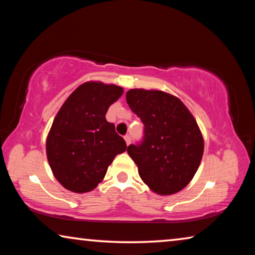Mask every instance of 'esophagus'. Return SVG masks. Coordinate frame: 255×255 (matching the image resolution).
Returning <instances> with one entry per match:
<instances>
[{
    "instance_id": "obj_1",
    "label": "esophagus",
    "mask_w": 255,
    "mask_h": 255,
    "mask_svg": "<svg viewBox=\"0 0 255 255\" xmlns=\"http://www.w3.org/2000/svg\"><path fill=\"white\" fill-rule=\"evenodd\" d=\"M125 141H126V144H127V146L130 144V141H131V139H130V136L129 135H126L125 136Z\"/></svg>"
}]
</instances>
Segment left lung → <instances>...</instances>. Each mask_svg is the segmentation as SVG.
<instances>
[{
    "label": "left lung",
    "mask_w": 255,
    "mask_h": 255,
    "mask_svg": "<svg viewBox=\"0 0 255 255\" xmlns=\"http://www.w3.org/2000/svg\"><path fill=\"white\" fill-rule=\"evenodd\" d=\"M126 99L145 126L143 143L127 148L140 179L159 196L181 191L193 179L204 154L195 117L179 98L159 90L130 89Z\"/></svg>",
    "instance_id": "1"
}]
</instances>
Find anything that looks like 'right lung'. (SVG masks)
<instances>
[{"label": "right lung", "mask_w": 255, "mask_h": 255, "mask_svg": "<svg viewBox=\"0 0 255 255\" xmlns=\"http://www.w3.org/2000/svg\"><path fill=\"white\" fill-rule=\"evenodd\" d=\"M124 89L100 81L76 88L56 115L46 139V154L56 180L75 193L92 191L102 182L126 141L107 122L109 107Z\"/></svg>", "instance_id": "1"}]
</instances>
